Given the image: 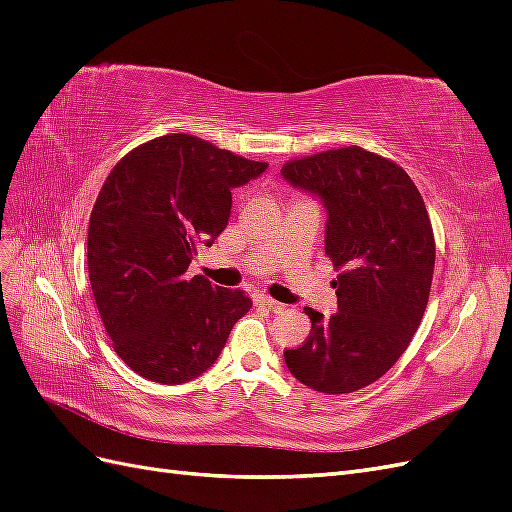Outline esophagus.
I'll return each instance as SVG.
<instances>
[{
    "label": "esophagus",
    "instance_id": "esophagus-1",
    "mask_svg": "<svg viewBox=\"0 0 512 512\" xmlns=\"http://www.w3.org/2000/svg\"><path fill=\"white\" fill-rule=\"evenodd\" d=\"M254 303H256V305H265V307L273 309V312H280V309H284V305H282L280 301L271 299L269 294H256V297H254Z\"/></svg>",
    "mask_w": 512,
    "mask_h": 512
}]
</instances>
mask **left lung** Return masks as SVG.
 <instances>
[{
	"label": "left lung",
	"instance_id": "1",
	"mask_svg": "<svg viewBox=\"0 0 512 512\" xmlns=\"http://www.w3.org/2000/svg\"><path fill=\"white\" fill-rule=\"evenodd\" d=\"M282 175L322 198L324 254L339 271L337 312L305 307L312 331L286 365L320 393L365 389L410 346L429 301L436 241L423 196L399 164L356 145L290 160Z\"/></svg>",
	"mask_w": 512,
	"mask_h": 512
}]
</instances>
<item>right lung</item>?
I'll return each mask as SVG.
<instances>
[{
	"label": "right lung",
	"mask_w": 512,
	"mask_h": 512,
	"mask_svg": "<svg viewBox=\"0 0 512 512\" xmlns=\"http://www.w3.org/2000/svg\"><path fill=\"white\" fill-rule=\"evenodd\" d=\"M267 166L192 134H166L108 173L89 218L87 269L113 348L138 376L162 384L200 376L250 312L243 290L190 277L188 267L198 245L226 228L230 190Z\"/></svg>",
	"instance_id": "1"
}]
</instances>
